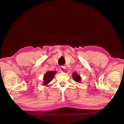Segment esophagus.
<instances>
[{"label": "esophagus", "mask_w": 124, "mask_h": 124, "mask_svg": "<svg viewBox=\"0 0 124 124\" xmlns=\"http://www.w3.org/2000/svg\"><path fill=\"white\" fill-rule=\"evenodd\" d=\"M65 67L64 66H61L60 68V70L61 71V72H64L65 71Z\"/></svg>", "instance_id": "esophagus-1"}]
</instances>
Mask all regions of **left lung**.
<instances>
[{
	"label": "left lung",
	"mask_w": 124,
	"mask_h": 124,
	"mask_svg": "<svg viewBox=\"0 0 124 124\" xmlns=\"http://www.w3.org/2000/svg\"><path fill=\"white\" fill-rule=\"evenodd\" d=\"M72 77H73V79H74V80L75 81H76V82H77V83L80 82L81 77H80V75H78L77 73H73Z\"/></svg>",
	"instance_id": "1"
}]
</instances>
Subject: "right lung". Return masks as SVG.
Here are the masks:
<instances>
[{"mask_svg": "<svg viewBox=\"0 0 124 124\" xmlns=\"http://www.w3.org/2000/svg\"><path fill=\"white\" fill-rule=\"evenodd\" d=\"M56 73V71H48L44 75L43 85H47L50 82H51Z\"/></svg>", "mask_w": 124, "mask_h": 124, "instance_id": "add662e5", "label": "right lung"}]
</instances>
